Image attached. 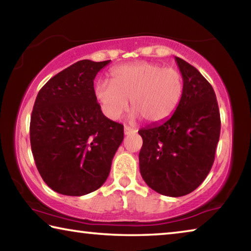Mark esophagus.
<instances>
[{
	"mask_svg": "<svg viewBox=\"0 0 251 251\" xmlns=\"http://www.w3.org/2000/svg\"><path fill=\"white\" fill-rule=\"evenodd\" d=\"M124 133H125V135L134 134V133H136V129L135 128H131V127H129V126H125L124 127Z\"/></svg>",
	"mask_w": 251,
	"mask_h": 251,
	"instance_id": "obj_1",
	"label": "esophagus"
}]
</instances>
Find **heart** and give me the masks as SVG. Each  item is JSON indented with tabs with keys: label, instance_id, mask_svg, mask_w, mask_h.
Segmentation results:
<instances>
[{
	"label": "heart",
	"instance_id": "obj_1",
	"mask_svg": "<svg viewBox=\"0 0 251 251\" xmlns=\"http://www.w3.org/2000/svg\"><path fill=\"white\" fill-rule=\"evenodd\" d=\"M112 82L99 80L94 95L101 112L117 121L130 106L135 117L150 123L163 122L174 114L184 95V78L179 71L156 63L139 62L110 71Z\"/></svg>",
	"mask_w": 251,
	"mask_h": 251
}]
</instances>
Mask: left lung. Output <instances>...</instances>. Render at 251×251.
Listing matches in <instances>:
<instances>
[{"label":"left lung","instance_id":"left-lung-1","mask_svg":"<svg viewBox=\"0 0 251 251\" xmlns=\"http://www.w3.org/2000/svg\"><path fill=\"white\" fill-rule=\"evenodd\" d=\"M184 78V95L168 120L138 130L143 138L139 171L158 194L180 197L205 180L220 135L217 99L197 69L175 57Z\"/></svg>","mask_w":251,"mask_h":251}]
</instances>
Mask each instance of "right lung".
Returning <instances> with one entry per match:
<instances>
[{
  "instance_id": "add662e5",
  "label": "right lung",
  "mask_w": 251,
  "mask_h": 251,
  "mask_svg": "<svg viewBox=\"0 0 251 251\" xmlns=\"http://www.w3.org/2000/svg\"><path fill=\"white\" fill-rule=\"evenodd\" d=\"M109 62H76L36 96L29 124L33 157L45 184L58 194L99 189L124 139V126L101 113L94 95L95 76Z\"/></svg>"
}]
</instances>
